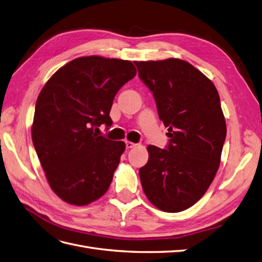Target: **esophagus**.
Returning <instances> with one entry per match:
<instances>
[{
	"mask_svg": "<svg viewBox=\"0 0 262 262\" xmlns=\"http://www.w3.org/2000/svg\"><path fill=\"white\" fill-rule=\"evenodd\" d=\"M136 145H137V144L132 143V142H130V141H126V142H125V147H126V148H132V147H134Z\"/></svg>",
	"mask_w": 262,
	"mask_h": 262,
	"instance_id": "esophagus-1",
	"label": "esophagus"
}]
</instances>
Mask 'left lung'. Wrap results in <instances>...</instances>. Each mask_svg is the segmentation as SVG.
Returning a JSON list of instances; mask_svg holds the SVG:
<instances>
[{
    "label": "left lung",
    "instance_id": "left-lung-1",
    "mask_svg": "<svg viewBox=\"0 0 262 262\" xmlns=\"http://www.w3.org/2000/svg\"><path fill=\"white\" fill-rule=\"evenodd\" d=\"M134 63L169 138L166 148L147 146L148 161L139 170L142 187L157 209L184 211L207 192L220 166L226 123L217 90L184 60Z\"/></svg>",
    "mask_w": 262,
    "mask_h": 262
}]
</instances>
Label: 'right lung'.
I'll list each match as a JSON object with an SVG mask.
<instances>
[{
  "label": "right lung",
  "mask_w": 262,
  "mask_h": 262,
  "mask_svg": "<svg viewBox=\"0 0 262 262\" xmlns=\"http://www.w3.org/2000/svg\"><path fill=\"white\" fill-rule=\"evenodd\" d=\"M132 62L91 55L60 68L37 98L31 139L53 192L86 205L104 195L124 152L100 136L118 91L136 76Z\"/></svg>",
  "instance_id": "add662e5"
}]
</instances>
